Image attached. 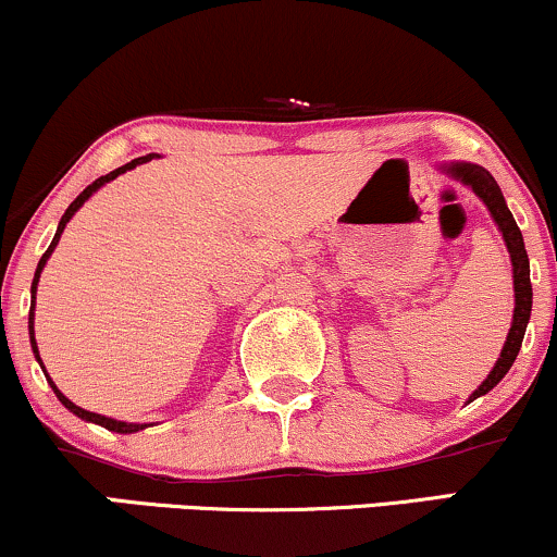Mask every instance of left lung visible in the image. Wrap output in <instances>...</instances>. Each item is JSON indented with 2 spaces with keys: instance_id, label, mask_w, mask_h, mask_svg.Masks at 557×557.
<instances>
[{
  "instance_id": "left-lung-1",
  "label": "left lung",
  "mask_w": 557,
  "mask_h": 557,
  "mask_svg": "<svg viewBox=\"0 0 557 557\" xmlns=\"http://www.w3.org/2000/svg\"><path fill=\"white\" fill-rule=\"evenodd\" d=\"M444 171L448 173V176L461 181L465 186H470V189L478 194L482 202H485L487 210H491V218L495 220V225H498V231L504 233L506 249H508V253H511V267H513L516 306H513L511 330H508L506 345H504V350H500V358L495 360L493 371L487 373V379L482 381V384L472 392L470 401H474L478 397H482V394L491 392V388L498 384V381L504 379L508 371H511L516 355H519V350H521V339H524L529 317H532V283H529V257H527L524 238H521L519 225H516L511 210L506 207L504 194H500V186L495 184V178L491 176V173L482 169V165H474V163H448V165H444Z\"/></svg>"
}]
</instances>
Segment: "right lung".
I'll return each instance as SVG.
<instances>
[{
	"label": "right lung",
	"mask_w": 557,
	"mask_h": 557,
	"mask_svg": "<svg viewBox=\"0 0 557 557\" xmlns=\"http://www.w3.org/2000/svg\"><path fill=\"white\" fill-rule=\"evenodd\" d=\"M156 158V152H152V156H145V158H137V160H132V163H126V165H122V169H116V171H111V173H106V176H100V178H96L92 181L90 186H87V189L79 194V197L75 199V202H72L70 207H66V212L62 214V220H59V227H57V236H53V240H51V246L49 249H46V253L41 257V261H38V270H36V277H33V285H30V317H28V330H30V347H33V355H36V360L38 363H41V355H38V345H36V332H33V317H36V287H38V280H41V272H44V267H46V261H49V257H51V251L57 249V244H59V238H62V233H64V227H66V223H70L72 220V214H75L79 207H83L87 199L92 197V194H96L100 186L103 184H109V181H113L119 176V173H126V171H132L134 165H139V163H147V160H152ZM41 368H44V363H41ZM46 381H49L51 384V388H53V394H57L59 397V401H62V405L66 407V410L70 412H75L77 418H83V420H87V423H96V425H103V428H109V431H113V433H137V431H143V428H147V425H139V423H124V420H113V418H106V414H96V412H87V410H83V407H77L75 401L72 399H66L62 392H59L57 388V384H53V381L49 379V373H46Z\"/></svg>",
	"instance_id": "right-lung-1"
}]
</instances>
